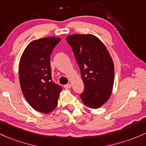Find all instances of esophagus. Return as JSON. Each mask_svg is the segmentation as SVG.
I'll return each instance as SVG.
<instances>
[{
  "label": "esophagus",
  "instance_id": "esophagus-1",
  "mask_svg": "<svg viewBox=\"0 0 146 146\" xmlns=\"http://www.w3.org/2000/svg\"><path fill=\"white\" fill-rule=\"evenodd\" d=\"M70 87H71V84H65V85H64V88H65V89H70Z\"/></svg>",
  "mask_w": 146,
  "mask_h": 146
}]
</instances>
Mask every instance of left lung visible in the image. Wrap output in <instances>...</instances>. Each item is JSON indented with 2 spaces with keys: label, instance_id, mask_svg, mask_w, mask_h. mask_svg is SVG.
<instances>
[{
  "label": "left lung",
  "instance_id": "8db88e82",
  "mask_svg": "<svg viewBox=\"0 0 146 146\" xmlns=\"http://www.w3.org/2000/svg\"><path fill=\"white\" fill-rule=\"evenodd\" d=\"M79 65L84 84L80 98L86 106L100 108L111 96L114 81V66L106 46L91 34L66 37Z\"/></svg>",
  "mask_w": 146,
  "mask_h": 146
}]
</instances>
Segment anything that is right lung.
<instances>
[{
    "instance_id": "obj_1",
    "label": "right lung",
    "mask_w": 146,
    "mask_h": 146,
    "mask_svg": "<svg viewBox=\"0 0 146 146\" xmlns=\"http://www.w3.org/2000/svg\"><path fill=\"white\" fill-rule=\"evenodd\" d=\"M61 39L44 37L31 41L21 57L20 85L25 99L36 111L48 113L57 105L62 87L52 81L50 58Z\"/></svg>"
}]
</instances>
